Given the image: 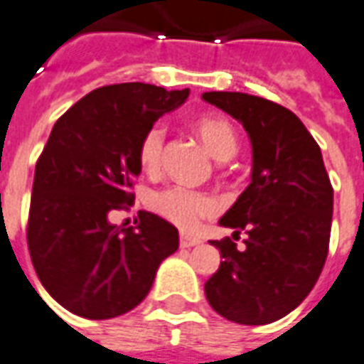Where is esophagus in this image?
<instances>
[{
  "label": "esophagus",
  "mask_w": 364,
  "mask_h": 364,
  "mask_svg": "<svg viewBox=\"0 0 364 364\" xmlns=\"http://www.w3.org/2000/svg\"><path fill=\"white\" fill-rule=\"evenodd\" d=\"M200 242H202L200 238L193 237V235H185V232H181V237H179L181 248H193V246H196V244H200Z\"/></svg>",
  "instance_id": "obj_1"
}]
</instances>
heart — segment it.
Returning <instances> with one entry per match:
<instances>
[{
	"label": "heart",
	"mask_w": 364,
	"mask_h": 364,
	"mask_svg": "<svg viewBox=\"0 0 364 364\" xmlns=\"http://www.w3.org/2000/svg\"><path fill=\"white\" fill-rule=\"evenodd\" d=\"M194 127L208 146V151L219 160L232 156L237 151V135L231 122L221 116L206 114L194 122ZM166 126L162 122L152 124L139 141V162L145 171H156L162 164L164 145H166ZM149 204L164 219L171 221L181 229H193L202 218L212 215L218 204L212 196L187 187H168L158 191L149 198Z\"/></svg>",
	"instance_id": "heart-1"
}]
</instances>
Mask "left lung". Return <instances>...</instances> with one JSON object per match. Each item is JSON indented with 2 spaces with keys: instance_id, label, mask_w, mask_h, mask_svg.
I'll return each instance as SVG.
<instances>
[{
  "instance_id": "8db88e82",
  "label": "left lung",
  "mask_w": 364,
  "mask_h": 364,
  "mask_svg": "<svg viewBox=\"0 0 364 364\" xmlns=\"http://www.w3.org/2000/svg\"><path fill=\"white\" fill-rule=\"evenodd\" d=\"M202 99L242 124L254 158L252 183L219 219L235 235L210 240L223 262L204 292L227 321L269 324L294 311L323 271L334 191L317 141L292 110L237 91ZM240 232L247 240L237 249Z\"/></svg>"
}]
</instances>
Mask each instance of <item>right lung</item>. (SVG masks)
I'll return each instance as SVG.
<instances>
[{
	"label": "right lung",
	"instance_id": "obj_1",
	"mask_svg": "<svg viewBox=\"0 0 364 364\" xmlns=\"http://www.w3.org/2000/svg\"><path fill=\"white\" fill-rule=\"evenodd\" d=\"M187 97L188 90L114 83L55 122L36 164L26 240L43 288L74 315L102 321L132 311L179 248L176 227L154 213L139 212L127 229L108 215L135 198L143 133Z\"/></svg>",
	"mask_w": 364,
	"mask_h": 364
}]
</instances>
